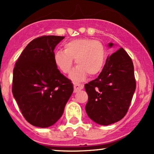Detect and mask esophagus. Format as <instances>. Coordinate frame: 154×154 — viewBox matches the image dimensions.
I'll return each instance as SVG.
<instances>
[{
	"label": "esophagus",
	"instance_id": "34e87169",
	"mask_svg": "<svg viewBox=\"0 0 154 154\" xmlns=\"http://www.w3.org/2000/svg\"><path fill=\"white\" fill-rule=\"evenodd\" d=\"M82 88H83L82 85L78 84V83L77 82H74V92H75V93L80 91V90H82Z\"/></svg>",
	"mask_w": 154,
	"mask_h": 154
}]
</instances>
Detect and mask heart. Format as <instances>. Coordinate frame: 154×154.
Segmentation results:
<instances>
[{
	"instance_id": "obj_1",
	"label": "heart",
	"mask_w": 154,
	"mask_h": 154,
	"mask_svg": "<svg viewBox=\"0 0 154 154\" xmlns=\"http://www.w3.org/2000/svg\"><path fill=\"white\" fill-rule=\"evenodd\" d=\"M63 51L54 53V61L63 73H71L74 59L78 65L72 73V78L83 80L88 75L95 77L101 72L106 60V50L98 40L90 38H78L66 42Z\"/></svg>"
}]
</instances>
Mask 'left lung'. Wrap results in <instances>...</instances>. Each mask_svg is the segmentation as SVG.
Instances as JSON below:
<instances>
[{
	"label": "left lung",
	"instance_id": "1",
	"mask_svg": "<svg viewBox=\"0 0 154 154\" xmlns=\"http://www.w3.org/2000/svg\"><path fill=\"white\" fill-rule=\"evenodd\" d=\"M112 43H109L111 47ZM131 58L122 48L107 58L95 79L85 85L88 95L87 114L95 122L109 125L126 115L135 91Z\"/></svg>",
	"mask_w": 154,
	"mask_h": 154
}]
</instances>
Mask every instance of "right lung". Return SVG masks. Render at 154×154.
I'll return each mask as SVG.
<instances>
[{"instance_id":"obj_1","label":"right lung","mask_w":154,"mask_h":154,"mask_svg":"<svg viewBox=\"0 0 154 154\" xmlns=\"http://www.w3.org/2000/svg\"><path fill=\"white\" fill-rule=\"evenodd\" d=\"M65 37L43 35L26 45L16 62L12 93L29 124L48 128L62 116L73 93L71 80L55 64V47Z\"/></svg>"}]
</instances>
